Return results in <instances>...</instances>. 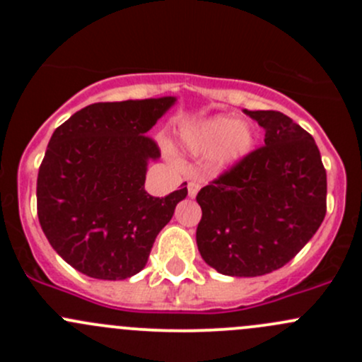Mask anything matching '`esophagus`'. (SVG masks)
<instances>
[{
  "label": "esophagus",
  "instance_id": "1",
  "mask_svg": "<svg viewBox=\"0 0 362 362\" xmlns=\"http://www.w3.org/2000/svg\"><path fill=\"white\" fill-rule=\"evenodd\" d=\"M187 191H189V196H191V198H194V196L198 194V191H199V182H196V180L189 182Z\"/></svg>",
  "mask_w": 362,
  "mask_h": 362
}]
</instances>
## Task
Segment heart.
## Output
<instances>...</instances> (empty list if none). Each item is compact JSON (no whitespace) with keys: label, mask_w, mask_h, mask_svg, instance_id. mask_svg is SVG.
<instances>
[{"label":"heart","mask_w":362,"mask_h":362,"mask_svg":"<svg viewBox=\"0 0 362 362\" xmlns=\"http://www.w3.org/2000/svg\"><path fill=\"white\" fill-rule=\"evenodd\" d=\"M254 127L233 115H215L189 129L187 144L196 152H210L215 148L214 164L226 170L249 156L254 147Z\"/></svg>","instance_id":"b5f03b06"}]
</instances>
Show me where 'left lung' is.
<instances>
[{
    "mask_svg": "<svg viewBox=\"0 0 362 362\" xmlns=\"http://www.w3.org/2000/svg\"><path fill=\"white\" fill-rule=\"evenodd\" d=\"M266 131L264 147L203 187L196 243L203 261L228 276L282 268L320 228L327 182L312 134L284 113L243 110Z\"/></svg>",
    "mask_w": 362,
    "mask_h": 362,
    "instance_id": "1",
    "label": "left lung"
}]
</instances>
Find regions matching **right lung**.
Listing matches in <instances>:
<instances>
[{"mask_svg":"<svg viewBox=\"0 0 362 362\" xmlns=\"http://www.w3.org/2000/svg\"><path fill=\"white\" fill-rule=\"evenodd\" d=\"M177 98L94 103L54 131L38 171V218L52 249L90 279L124 280L147 264L187 187L145 191L159 147L147 136Z\"/></svg>","mask_w":362,"mask_h":362,"instance_id":"add662e5","label":"right lung"}]
</instances>
